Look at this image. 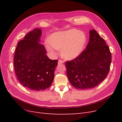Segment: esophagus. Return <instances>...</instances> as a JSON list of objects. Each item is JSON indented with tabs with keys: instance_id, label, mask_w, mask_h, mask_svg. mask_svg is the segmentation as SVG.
I'll return each mask as SVG.
<instances>
[{
	"instance_id": "esophagus-1",
	"label": "esophagus",
	"mask_w": 122,
	"mask_h": 122,
	"mask_svg": "<svg viewBox=\"0 0 122 122\" xmlns=\"http://www.w3.org/2000/svg\"><path fill=\"white\" fill-rule=\"evenodd\" d=\"M64 62V61H62V60H59L58 61V64H62Z\"/></svg>"
}]
</instances>
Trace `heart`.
<instances>
[{"label":"heart","mask_w":122,"mask_h":122,"mask_svg":"<svg viewBox=\"0 0 122 122\" xmlns=\"http://www.w3.org/2000/svg\"><path fill=\"white\" fill-rule=\"evenodd\" d=\"M49 44L46 48L55 54V50L61 49V54L67 60H72L81 53L86 43V37L83 32L71 29L64 31L55 32L48 39Z\"/></svg>","instance_id":"1"}]
</instances>
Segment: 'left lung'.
Returning a JSON list of instances; mask_svg holds the SVG:
<instances>
[{
	"label": "left lung",
	"mask_w": 122,
	"mask_h": 122,
	"mask_svg": "<svg viewBox=\"0 0 122 122\" xmlns=\"http://www.w3.org/2000/svg\"><path fill=\"white\" fill-rule=\"evenodd\" d=\"M89 32L86 50L74 60L66 62L68 79L77 89L98 86L107 75L111 64V53L104 39L94 29Z\"/></svg>",
	"instance_id": "1"
}]
</instances>
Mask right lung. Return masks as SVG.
Here are the masks:
<instances>
[{"mask_svg": "<svg viewBox=\"0 0 122 122\" xmlns=\"http://www.w3.org/2000/svg\"><path fill=\"white\" fill-rule=\"evenodd\" d=\"M42 30L35 28L18 42L14 65L18 79L24 87L33 91L44 90L52 84L57 60H51L41 44Z\"/></svg>", "mask_w": 122, "mask_h": 122, "instance_id": "right-lung-1", "label": "right lung"}]
</instances>
